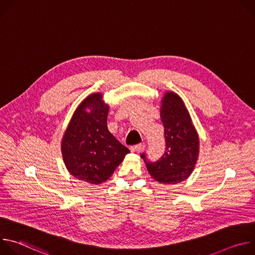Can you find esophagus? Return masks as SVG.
Returning a JSON list of instances; mask_svg holds the SVG:
<instances>
[{
    "instance_id": "esophagus-1",
    "label": "esophagus",
    "mask_w": 255,
    "mask_h": 255,
    "mask_svg": "<svg viewBox=\"0 0 255 255\" xmlns=\"http://www.w3.org/2000/svg\"><path fill=\"white\" fill-rule=\"evenodd\" d=\"M142 149H143V145H142L141 143L136 144V145H133V146L130 147V150H131L132 152H139V151H141Z\"/></svg>"
}]
</instances>
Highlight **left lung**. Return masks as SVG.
Returning a JSON list of instances; mask_svg holds the SVG:
<instances>
[{
	"label": "left lung",
	"instance_id": "8db88e82",
	"mask_svg": "<svg viewBox=\"0 0 255 255\" xmlns=\"http://www.w3.org/2000/svg\"><path fill=\"white\" fill-rule=\"evenodd\" d=\"M161 104L165 151L156 161H150L145 152L141 157L155 180L175 185L187 179L194 170L199 154V137L183 100L176 94L166 93Z\"/></svg>",
	"mask_w": 255,
	"mask_h": 255
}]
</instances>
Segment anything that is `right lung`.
Wrapping results in <instances>:
<instances>
[{
  "mask_svg": "<svg viewBox=\"0 0 255 255\" xmlns=\"http://www.w3.org/2000/svg\"><path fill=\"white\" fill-rule=\"evenodd\" d=\"M108 112L109 107L102 102L101 94L89 96L72 116L61 143L68 171L92 185L106 181L129 153V149L109 132Z\"/></svg>",
  "mask_w": 255,
  "mask_h": 255,
  "instance_id": "obj_1",
  "label": "right lung"
}]
</instances>
